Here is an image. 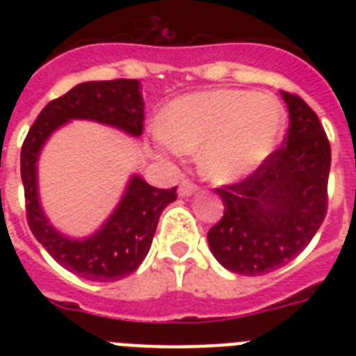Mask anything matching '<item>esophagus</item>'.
<instances>
[{
  "label": "esophagus",
  "instance_id": "1",
  "mask_svg": "<svg viewBox=\"0 0 356 356\" xmlns=\"http://www.w3.org/2000/svg\"><path fill=\"white\" fill-rule=\"evenodd\" d=\"M195 190H197V184L192 183L190 179H183V181H181V184H179L177 192L181 197H188V195L195 194Z\"/></svg>",
  "mask_w": 356,
  "mask_h": 356
}]
</instances>
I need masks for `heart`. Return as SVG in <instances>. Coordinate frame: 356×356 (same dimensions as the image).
I'll return each mask as SVG.
<instances>
[{
    "instance_id": "b5f03b06",
    "label": "heart",
    "mask_w": 356,
    "mask_h": 356,
    "mask_svg": "<svg viewBox=\"0 0 356 356\" xmlns=\"http://www.w3.org/2000/svg\"><path fill=\"white\" fill-rule=\"evenodd\" d=\"M281 103L249 90L197 92L175 99L155 140L170 153H200V168L214 183H233L254 172L279 145Z\"/></svg>"
}]
</instances>
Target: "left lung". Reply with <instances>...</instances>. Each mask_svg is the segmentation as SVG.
Segmentation results:
<instances>
[{
    "label": "left lung",
    "mask_w": 356,
    "mask_h": 356,
    "mask_svg": "<svg viewBox=\"0 0 356 356\" xmlns=\"http://www.w3.org/2000/svg\"><path fill=\"white\" fill-rule=\"evenodd\" d=\"M290 113L282 145L249 177L216 188L223 216L207 234L212 254L238 275H266L293 260L327 214L331 145L316 113L281 92Z\"/></svg>",
    "instance_id": "left-lung-1"
}]
</instances>
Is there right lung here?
Instances as JSON below:
<instances>
[{"label": "right lung", "instance_id": "add662e5", "mask_svg": "<svg viewBox=\"0 0 356 356\" xmlns=\"http://www.w3.org/2000/svg\"><path fill=\"white\" fill-rule=\"evenodd\" d=\"M136 79L81 83L42 108L22 145L19 170L31 233L58 264L86 281H120L142 264L162 211L177 200V186L155 188L133 175L102 229L92 236L75 240L58 233L42 211L36 162L53 131L70 120H92L140 136L144 131V97Z\"/></svg>", "mask_w": 356, "mask_h": 356}]
</instances>
